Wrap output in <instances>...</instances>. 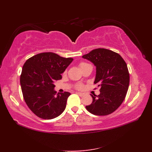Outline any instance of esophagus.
Segmentation results:
<instances>
[{
    "label": "esophagus",
    "instance_id": "esophagus-1",
    "mask_svg": "<svg viewBox=\"0 0 152 152\" xmlns=\"http://www.w3.org/2000/svg\"><path fill=\"white\" fill-rule=\"evenodd\" d=\"M77 94H78V95H80V96H83V95H84V93H80V92H76Z\"/></svg>",
    "mask_w": 152,
    "mask_h": 152
}]
</instances>
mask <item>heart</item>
Returning a JSON list of instances; mask_svg holds the SVG:
<instances>
[{
  "label": "heart",
  "mask_w": 152,
  "mask_h": 152,
  "mask_svg": "<svg viewBox=\"0 0 152 152\" xmlns=\"http://www.w3.org/2000/svg\"><path fill=\"white\" fill-rule=\"evenodd\" d=\"M86 63H81L80 64V67L81 66H82L83 65H84V64H86ZM76 88H78V89H82V88H83V86L82 85V84H78L76 86Z\"/></svg>",
  "instance_id": "1"
}]
</instances>
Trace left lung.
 <instances>
[{"label": "left lung", "mask_w": 152, "mask_h": 152, "mask_svg": "<svg viewBox=\"0 0 152 152\" xmlns=\"http://www.w3.org/2000/svg\"><path fill=\"white\" fill-rule=\"evenodd\" d=\"M82 58L96 67L94 83L100 87V94L91 95L93 102L86 108L96 115H106L116 110L124 102L129 86V74L127 64L117 53L99 48Z\"/></svg>", "instance_id": "obj_1"}]
</instances>
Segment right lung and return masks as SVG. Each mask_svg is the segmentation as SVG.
Listing matches in <instances>:
<instances>
[{"label": "right lung", "mask_w": 152, "mask_h": 152, "mask_svg": "<svg viewBox=\"0 0 152 152\" xmlns=\"http://www.w3.org/2000/svg\"><path fill=\"white\" fill-rule=\"evenodd\" d=\"M72 61L47 52L34 56L25 63L20 77L21 91L28 107L38 117L51 119L64 112L70 93L57 94L54 83L62 78L61 74Z\"/></svg>", "instance_id": "1"}]
</instances>
